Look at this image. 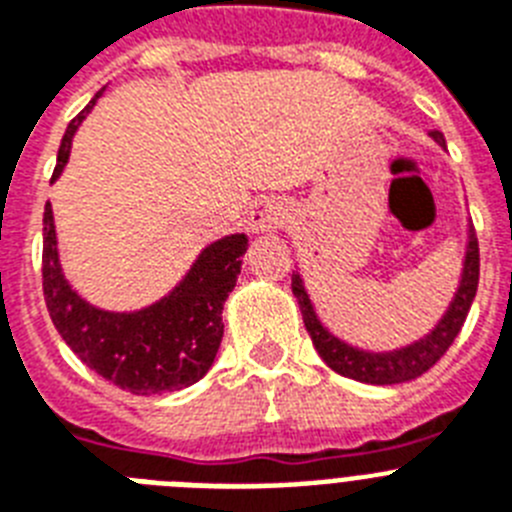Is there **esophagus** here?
Instances as JSON below:
<instances>
[{
  "instance_id": "obj_1",
  "label": "esophagus",
  "mask_w": 512,
  "mask_h": 512,
  "mask_svg": "<svg viewBox=\"0 0 512 512\" xmlns=\"http://www.w3.org/2000/svg\"><path fill=\"white\" fill-rule=\"evenodd\" d=\"M284 220H287V212L279 202L259 200L248 212V230L251 233H274L277 228H282Z\"/></svg>"
}]
</instances>
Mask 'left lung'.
Wrapping results in <instances>:
<instances>
[{
	"mask_svg": "<svg viewBox=\"0 0 512 512\" xmlns=\"http://www.w3.org/2000/svg\"><path fill=\"white\" fill-rule=\"evenodd\" d=\"M431 138L438 146L446 148V140L438 130H433ZM479 284V243L474 235V225L467 228V251H464V266H461V279L456 287V295L451 305L446 307L443 318L433 325L431 333H425L418 341L408 343V346L395 348V351H364L351 343L341 341L333 336L320 318L315 315L310 295H307L305 282H302L300 271L292 274V292H295L297 302H300L302 320L312 338V346L320 354V359L338 372L341 377L356 379L364 384H400L410 382V379L420 377L441 359L454 338L459 336L461 325L467 320V312L472 307L474 295H477Z\"/></svg>",
	"mask_w": 512,
	"mask_h": 512,
	"instance_id": "8db88e82",
	"label": "left lung"
}]
</instances>
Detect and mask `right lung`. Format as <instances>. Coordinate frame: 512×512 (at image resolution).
<instances>
[{"label":"right lung","mask_w":512,"mask_h":512,"mask_svg":"<svg viewBox=\"0 0 512 512\" xmlns=\"http://www.w3.org/2000/svg\"><path fill=\"white\" fill-rule=\"evenodd\" d=\"M104 92V89H102ZM102 92L69 122L51 184L69 164L71 140ZM246 233L202 248L184 279L153 305L110 312L89 305L66 282L51 202L43 212V295L61 338L89 369L133 395H161L200 382L223 341V305L241 274Z\"/></svg>","instance_id":"right-lung-1"}]
</instances>
